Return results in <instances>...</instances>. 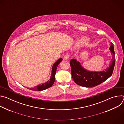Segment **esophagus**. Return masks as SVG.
Instances as JSON below:
<instances>
[{
	"label": "esophagus",
	"instance_id": "34e87169",
	"mask_svg": "<svg viewBox=\"0 0 124 124\" xmlns=\"http://www.w3.org/2000/svg\"><path fill=\"white\" fill-rule=\"evenodd\" d=\"M69 54H66L64 56V60H68L69 58Z\"/></svg>",
	"mask_w": 124,
	"mask_h": 124
}]
</instances>
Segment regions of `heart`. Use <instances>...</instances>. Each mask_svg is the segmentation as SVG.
Instances as JSON below:
<instances>
[{"label":"heart","instance_id":"b5f03b06","mask_svg":"<svg viewBox=\"0 0 124 124\" xmlns=\"http://www.w3.org/2000/svg\"><path fill=\"white\" fill-rule=\"evenodd\" d=\"M88 40L87 38L83 37L79 40V42L78 44H85L87 42H88Z\"/></svg>","mask_w":124,"mask_h":124}]
</instances>
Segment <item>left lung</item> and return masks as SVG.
Listing matches in <instances>:
<instances>
[{"label":"left lung","instance_id":"left-lung-1","mask_svg":"<svg viewBox=\"0 0 124 124\" xmlns=\"http://www.w3.org/2000/svg\"><path fill=\"white\" fill-rule=\"evenodd\" d=\"M109 48L112 58L109 67L102 71H91L82 66L80 62L76 59L70 61V65L72 70V76L75 83L85 87H93L96 86L110 78L113 73L115 63V54L113 44L110 43Z\"/></svg>","mask_w":124,"mask_h":124}]
</instances>
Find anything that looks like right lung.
Instances as JSON below:
<instances>
[{"label": "right lung", "mask_w": 124, "mask_h": 124, "mask_svg": "<svg viewBox=\"0 0 124 124\" xmlns=\"http://www.w3.org/2000/svg\"><path fill=\"white\" fill-rule=\"evenodd\" d=\"M62 60H63V59L62 58H59L54 64V65H53V66L52 67V69H51L52 70H51V77H50V78L46 82L44 83L40 84L38 86H35L33 88H27L28 89L31 90H33V91H43V90H46V89H47V88L51 87L52 85L54 84V81H55V75L56 74L57 67H58V65L59 64V63L62 61Z\"/></svg>", "instance_id": "1"}]
</instances>
